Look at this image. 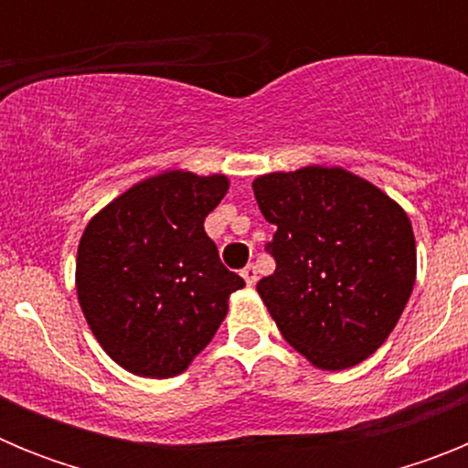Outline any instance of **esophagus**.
<instances>
[{"instance_id":"esophagus-1","label":"esophagus","mask_w":468,"mask_h":468,"mask_svg":"<svg viewBox=\"0 0 468 468\" xmlns=\"http://www.w3.org/2000/svg\"><path fill=\"white\" fill-rule=\"evenodd\" d=\"M241 276L248 285L258 283V270H255V264H248V267H243Z\"/></svg>"}]
</instances>
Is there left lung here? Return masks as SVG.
I'll return each mask as SVG.
<instances>
[{
    "label": "left lung",
    "mask_w": 468,
    "mask_h": 468,
    "mask_svg": "<svg viewBox=\"0 0 468 468\" xmlns=\"http://www.w3.org/2000/svg\"><path fill=\"white\" fill-rule=\"evenodd\" d=\"M276 271L258 283L283 340L321 370H345L384 345L410 300V218L363 177L304 166L253 180Z\"/></svg>",
    "instance_id": "left-lung-1"
}]
</instances>
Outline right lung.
<instances>
[{
	"instance_id": "right-lung-1",
	"label": "right lung",
	"mask_w": 468,
	"mask_h": 468,
	"mask_svg": "<svg viewBox=\"0 0 468 468\" xmlns=\"http://www.w3.org/2000/svg\"><path fill=\"white\" fill-rule=\"evenodd\" d=\"M227 176L164 171L90 218L77 250V297L90 333L140 378L185 373L206 349L243 279L220 262L206 215Z\"/></svg>"
}]
</instances>
